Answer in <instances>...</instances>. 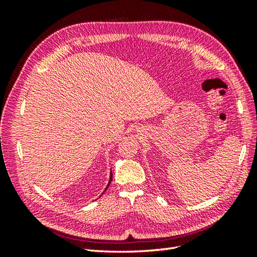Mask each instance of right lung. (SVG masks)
<instances>
[{"label":"right lung","instance_id":"add662e5","mask_svg":"<svg viewBox=\"0 0 257 257\" xmlns=\"http://www.w3.org/2000/svg\"><path fill=\"white\" fill-rule=\"evenodd\" d=\"M111 179H112V173H111V171H110V177H109V182H108V184H107V187H106L105 191H106V190H107V188L109 187V184H110V182H111Z\"/></svg>","mask_w":257,"mask_h":257}]
</instances>
